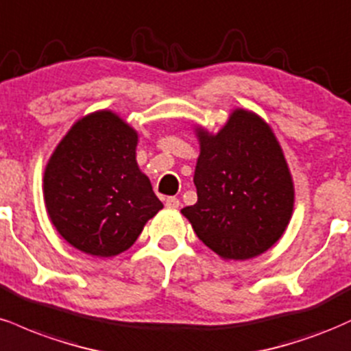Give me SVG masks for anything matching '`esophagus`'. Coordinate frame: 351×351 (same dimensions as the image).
I'll return each instance as SVG.
<instances>
[{"mask_svg": "<svg viewBox=\"0 0 351 351\" xmlns=\"http://www.w3.org/2000/svg\"><path fill=\"white\" fill-rule=\"evenodd\" d=\"M179 205H180V202L177 197H167L166 199V207H169V208H179Z\"/></svg>", "mask_w": 351, "mask_h": 351, "instance_id": "1", "label": "esophagus"}]
</instances>
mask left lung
Listing matches in <instances>:
<instances>
[{
  "label": "left lung",
  "mask_w": 351,
  "mask_h": 351,
  "mask_svg": "<svg viewBox=\"0 0 351 351\" xmlns=\"http://www.w3.org/2000/svg\"><path fill=\"white\" fill-rule=\"evenodd\" d=\"M195 131L197 204L182 215L218 256H259L282 237L294 208V184L273 130L256 113L238 108L217 134Z\"/></svg>",
  "instance_id": "obj_1"
}]
</instances>
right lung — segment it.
<instances>
[{"instance_id":"right-lung-1","label":"right lung","mask_w":351,"mask_h":351,"mask_svg":"<svg viewBox=\"0 0 351 351\" xmlns=\"http://www.w3.org/2000/svg\"><path fill=\"white\" fill-rule=\"evenodd\" d=\"M138 133L108 110L70 128L44 172V202L57 232L73 248L117 256L162 208L136 162Z\"/></svg>"}]
</instances>
